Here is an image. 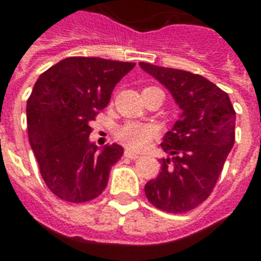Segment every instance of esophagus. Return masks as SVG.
<instances>
[{
    "mask_svg": "<svg viewBox=\"0 0 261 261\" xmlns=\"http://www.w3.org/2000/svg\"><path fill=\"white\" fill-rule=\"evenodd\" d=\"M124 157H126V159L137 160L139 159V154H137V153H134V151H131V150H126L124 151Z\"/></svg>",
    "mask_w": 261,
    "mask_h": 261,
    "instance_id": "esophagus-1",
    "label": "esophagus"
}]
</instances>
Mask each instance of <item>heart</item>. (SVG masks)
I'll list each match as a JSON object with an SVG mask.
<instances>
[{
	"label": "heart",
	"mask_w": 261,
	"mask_h": 261,
	"mask_svg": "<svg viewBox=\"0 0 261 261\" xmlns=\"http://www.w3.org/2000/svg\"><path fill=\"white\" fill-rule=\"evenodd\" d=\"M115 137L123 146L128 147L131 150H143L157 137V128L145 123L127 122L116 128Z\"/></svg>",
	"instance_id": "heart-1"
}]
</instances>
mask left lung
Segmentation results:
<instances>
[{
  "instance_id": "obj_1",
  "label": "left lung",
  "mask_w": 261,
  "mask_h": 261,
  "mask_svg": "<svg viewBox=\"0 0 261 261\" xmlns=\"http://www.w3.org/2000/svg\"><path fill=\"white\" fill-rule=\"evenodd\" d=\"M171 92L181 114L161 147V172L145 186L157 208L181 214L206 200L234 145L236 111L226 92L199 74L139 62Z\"/></svg>"
}]
</instances>
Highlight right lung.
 Masks as SVG:
<instances>
[{"instance_id": "add662e5", "label": "right lung", "mask_w": 261, "mask_h": 261, "mask_svg": "<svg viewBox=\"0 0 261 261\" xmlns=\"http://www.w3.org/2000/svg\"><path fill=\"white\" fill-rule=\"evenodd\" d=\"M135 63L70 57L40 74L27 101L28 138L43 180L65 202L84 203L106 190L123 147L98 149L89 123L110 102L116 84Z\"/></svg>"}]
</instances>
